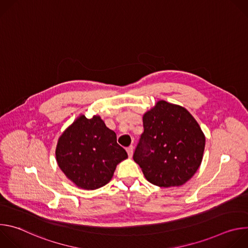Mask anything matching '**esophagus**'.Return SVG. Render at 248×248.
Listing matches in <instances>:
<instances>
[{
    "mask_svg": "<svg viewBox=\"0 0 248 248\" xmlns=\"http://www.w3.org/2000/svg\"><path fill=\"white\" fill-rule=\"evenodd\" d=\"M126 152H127V154H128V157L131 158L132 155H133V147H132V146H129L128 148H126Z\"/></svg>",
    "mask_w": 248,
    "mask_h": 248,
    "instance_id": "esophagus-1",
    "label": "esophagus"
}]
</instances>
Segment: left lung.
<instances>
[{"label":"left lung","instance_id":"left-lung-1","mask_svg":"<svg viewBox=\"0 0 248 248\" xmlns=\"http://www.w3.org/2000/svg\"><path fill=\"white\" fill-rule=\"evenodd\" d=\"M144 131L133 154L145 179L160 187L180 186L201 165L205 135L180 105L160 100L142 118Z\"/></svg>","mask_w":248,"mask_h":248}]
</instances>
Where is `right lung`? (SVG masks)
Returning a JSON list of instances; mask_svg holds the SVG:
<instances>
[{
    "label": "right lung",
    "mask_w": 248,
    "mask_h": 248,
    "mask_svg": "<svg viewBox=\"0 0 248 248\" xmlns=\"http://www.w3.org/2000/svg\"><path fill=\"white\" fill-rule=\"evenodd\" d=\"M127 158L117 143V134L106 126L100 116L80 115L60 136L56 160L78 187L94 190L107 185L117 165Z\"/></svg>",
    "instance_id": "1"
}]
</instances>
